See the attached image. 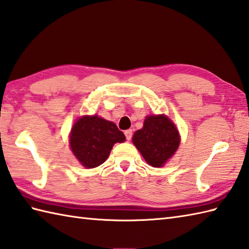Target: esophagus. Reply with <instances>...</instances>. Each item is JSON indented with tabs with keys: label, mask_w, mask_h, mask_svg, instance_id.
Masks as SVG:
<instances>
[{
	"label": "esophagus",
	"mask_w": 249,
	"mask_h": 249,
	"mask_svg": "<svg viewBox=\"0 0 249 249\" xmlns=\"http://www.w3.org/2000/svg\"><path fill=\"white\" fill-rule=\"evenodd\" d=\"M132 130H126V131H124V135H125V139L128 140V141H130L131 139H132Z\"/></svg>",
	"instance_id": "esophagus-1"
}]
</instances>
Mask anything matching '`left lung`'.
Masks as SVG:
<instances>
[{
  "mask_svg": "<svg viewBox=\"0 0 249 249\" xmlns=\"http://www.w3.org/2000/svg\"><path fill=\"white\" fill-rule=\"evenodd\" d=\"M132 142L145 161L152 167H162L180 145V135L166 115H149L143 126L137 130Z\"/></svg>",
  "mask_w": 249,
  "mask_h": 249,
  "instance_id": "1",
  "label": "left lung"
}]
</instances>
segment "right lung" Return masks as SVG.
<instances>
[{
	"label": "right lung",
	"mask_w": 249,
	"mask_h": 249,
	"mask_svg": "<svg viewBox=\"0 0 249 249\" xmlns=\"http://www.w3.org/2000/svg\"><path fill=\"white\" fill-rule=\"evenodd\" d=\"M124 141V134L112 121L97 115H86L74 123L69 142L81 165L95 168L107 161L114 143Z\"/></svg>",
	"instance_id": "add662e5"
}]
</instances>
